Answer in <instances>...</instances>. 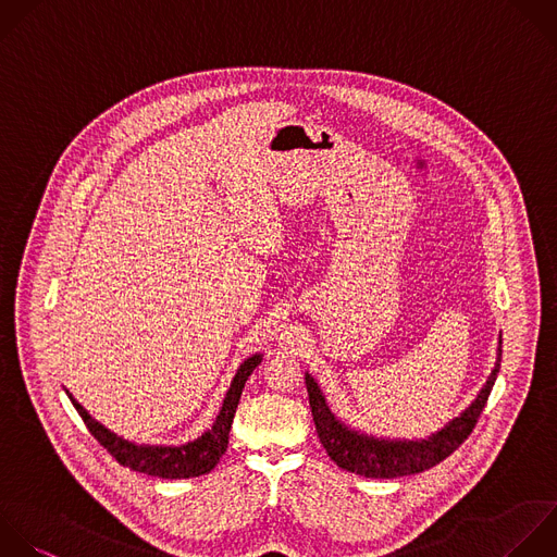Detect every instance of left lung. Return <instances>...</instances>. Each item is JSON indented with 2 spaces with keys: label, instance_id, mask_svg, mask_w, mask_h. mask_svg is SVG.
I'll return each instance as SVG.
<instances>
[{
  "label": "left lung",
  "instance_id": "left-lung-1",
  "mask_svg": "<svg viewBox=\"0 0 557 557\" xmlns=\"http://www.w3.org/2000/svg\"><path fill=\"white\" fill-rule=\"evenodd\" d=\"M503 339L498 337L496 348V363L479 389L476 398L450 422H446L440 431L431 433L422 440H389V437H374L368 433H361L357 429H350L344 424L329 407L318 381L307 372L305 383L309 392V405L311 416L315 422L318 437L322 446L326 448L329 457L344 470L370 476V479H394L405 474H416L422 470L433 468L442 459H446L459 444L470 435V431L476 424V418L481 416L485 400L492 392V385L496 381L498 368H500V348Z\"/></svg>",
  "mask_w": 557,
  "mask_h": 557
}]
</instances>
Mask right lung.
<instances>
[{
    "label": "right lung",
    "mask_w": 557,
    "mask_h": 557,
    "mask_svg": "<svg viewBox=\"0 0 557 557\" xmlns=\"http://www.w3.org/2000/svg\"><path fill=\"white\" fill-rule=\"evenodd\" d=\"M261 352L248 357L235 372L231 387L224 396L222 409L213 422V426L209 431H205L200 437L187 442V444H135L128 442L124 437H120L117 433H113L111 429H107L104 424H100L72 394L70 389L67 396L74 403L76 411L81 413V418L85 420L87 429L91 431V435L126 468L135 470V472H144V474H152V476H161V479H189V476H200L211 472L220 457L226 453L228 446V433H231V424L235 418V409L239 405L242 398V389L248 381V376L252 374V370L261 363Z\"/></svg>",
    "instance_id": "obj_1"
}]
</instances>
